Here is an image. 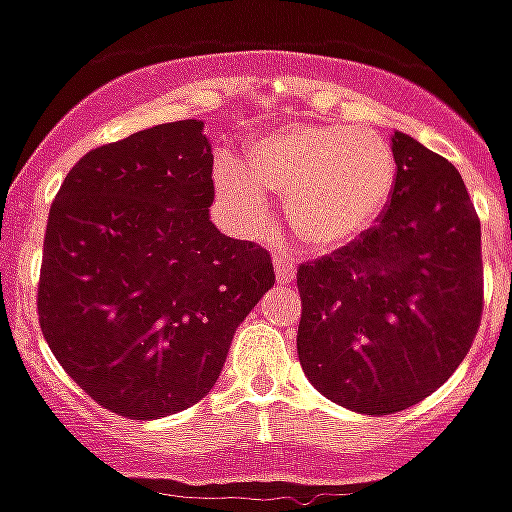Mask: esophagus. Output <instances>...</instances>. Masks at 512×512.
<instances>
[{
	"label": "esophagus",
	"mask_w": 512,
	"mask_h": 512,
	"mask_svg": "<svg viewBox=\"0 0 512 512\" xmlns=\"http://www.w3.org/2000/svg\"><path fill=\"white\" fill-rule=\"evenodd\" d=\"M273 268H276V279H279L281 284H292V281H295L297 263L292 260V257L276 255L273 257Z\"/></svg>",
	"instance_id": "1"
}]
</instances>
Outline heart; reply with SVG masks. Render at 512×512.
I'll use <instances>...</instances> for the list:
<instances>
[{
	"instance_id": "heart-1",
	"label": "heart",
	"mask_w": 512,
	"mask_h": 512,
	"mask_svg": "<svg viewBox=\"0 0 512 512\" xmlns=\"http://www.w3.org/2000/svg\"><path fill=\"white\" fill-rule=\"evenodd\" d=\"M396 183L388 140L342 124H289L252 140L244 164L228 154L215 162L217 199L244 231H265L276 193L292 233L313 249H340L372 231Z\"/></svg>"
}]
</instances>
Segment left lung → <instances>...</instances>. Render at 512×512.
I'll use <instances>...</instances> for the list:
<instances>
[{"label": "left lung", "instance_id": "1", "mask_svg": "<svg viewBox=\"0 0 512 512\" xmlns=\"http://www.w3.org/2000/svg\"><path fill=\"white\" fill-rule=\"evenodd\" d=\"M398 183L372 231L297 268V356L329 401L409 409L468 356L484 308L481 223L460 172L396 132Z\"/></svg>", "mask_w": 512, "mask_h": 512}]
</instances>
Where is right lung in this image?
<instances>
[{
  "instance_id": "right-lung-1",
  "label": "right lung",
  "mask_w": 512,
  "mask_h": 512,
  "mask_svg": "<svg viewBox=\"0 0 512 512\" xmlns=\"http://www.w3.org/2000/svg\"><path fill=\"white\" fill-rule=\"evenodd\" d=\"M204 122L156 124L66 175L50 207L39 324L68 377L127 420L207 396L239 324L273 287L271 255L209 220Z\"/></svg>"
}]
</instances>
